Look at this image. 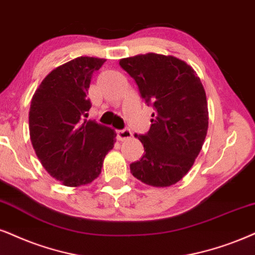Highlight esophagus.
<instances>
[{
    "mask_svg": "<svg viewBox=\"0 0 255 255\" xmlns=\"http://www.w3.org/2000/svg\"><path fill=\"white\" fill-rule=\"evenodd\" d=\"M130 137H131V131H130V129H128V128L118 130V138L120 141L127 140V138H130Z\"/></svg>",
    "mask_w": 255,
    "mask_h": 255,
    "instance_id": "obj_1",
    "label": "esophagus"
}]
</instances>
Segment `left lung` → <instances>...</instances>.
I'll return each instance as SVG.
<instances>
[{"label": "left lung", "instance_id": "1", "mask_svg": "<svg viewBox=\"0 0 255 255\" xmlns=\"http://www.w3.org/2000/svg\"><path fill=\"white\" fill-rule=\"evenodd\" d=\"M133 77L141 98L153 106L150 128L137 135L143 156L130 163L135 178L154 187H168L191 169L208 128L206 93L194 69L174 56L149 53L120 61Z\"/></svg>", "mask_w": 255, "mask_h": 255}]
</instances>
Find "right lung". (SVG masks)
<instances>
[{
    "label": "right lung",
    "instance_id": "obj_1",
    "mask_svg": "<svg viewBox=\"0 0 255 255\" xmlns=\"http://www.w3.org/2000/svg\"><path fill=\"white\" fill-rule=\"evenodd\" d=\"M105 59L81 56L57 67L35 92L29 112V133L42 166L64 186L90 183L101 173L115 131L95 120L87 93Z\"/></svg>",
    "mask_w": 255,
    "mask_h": 255
}]
</instances>
